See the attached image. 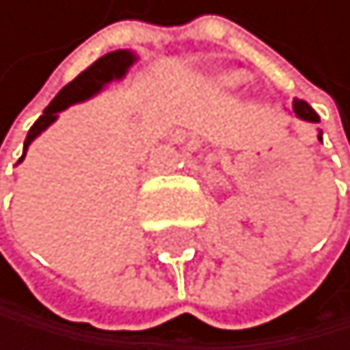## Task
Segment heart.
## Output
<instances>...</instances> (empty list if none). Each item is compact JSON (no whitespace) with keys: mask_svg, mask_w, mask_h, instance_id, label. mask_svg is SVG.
<instances>
[{"mask_svg":"<svg viewBox=\"0 0 350 350\" xmlns=\"http://www.w3.org/2000/svg\"><path fill=\"white\" fill-rule=\"evenodd\" d=\"M241 81H243V76H241L239 72H232V74L221 76V83H224V85H239Z\"/></svg>","mask_w":350,"mask_h":350,"instance_id":"heart-1","label":"heart"}]
</instances>
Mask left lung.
Masks as SVG:
<instances>
[{"instance_id": "8db88e82", "label": "left lung", "mask_w": 350, "mask_h": 350, "mask_svg": "<svg viewBox=\"0 0 350 350\" xmlns=\"http://www.w3.org/2000/svg\"><path fill=\"white\" fill-rule=\"evenodd\" d=\"M294 111L302 118V120H309V122H318L320 118H318V113L311 109L309 107V103L307 100H300V98H294ZM322 140V137H320Z\"/></svg>"}]
</instances>
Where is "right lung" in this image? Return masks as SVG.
<instances>
[{
	"label": "right lung",
	"instance_id": "1",
	"mask_svg": "<svg viewBox=\"0 0 350 350\" xmlns=\"http://www.w3.org/2000/svg\"><path fill=\"white\" fill-rule=\"evenodd\" d=\"M135 61V56L126 50H116V52H109L105 54L103 59H98L94 65H90L85 72H81L72 83H68L63 87V90L56 94V98L45 107L43 116H39V120L30 126L28 135H25V142H23V155L19 157V162L25 157V148L28 144L37 137L43 129H48V126L56 120V113L63 111L65 107H70L74 103H81L85 98H90L92 94H96L100 90L105 83H109L113 79H120V76L126 72V68Z\"/></svg>",
	"mask_w": 350,
	"mask_h": 350
}]
</instances>
